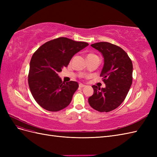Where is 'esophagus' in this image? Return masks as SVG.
I'll return each instance as SVG.
<instances>
[{
    "instance_id": "34e87169",
    "label": "esophagus",
    "mask_w": 157,
    "mask_h": 157,
    "mask_svg": "<svg viewBox=\"0 0 157 157\" xmlns=\"http://www.w3.org/2000/svg\"><path fill=\"white\" fill-rule=\"evenodd\" d=\"M86 86V85L85 84H79V87H80V88H84V87H85Z\"/></svg>"
}]
</instances>
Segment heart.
Instances as JSON below:
<instances>
[{"label":"heart","instance_id":"heart-1","mask_svg":"<svg viewBox=\"0 0 157 157\" xmlns=\"http://www.w3.org/2000/svg\"><path fill=\"white\" fill-rule=\"evenodd\" d=\"M92 55H94V54H88V56H92Z\"/></svg>","mask_w":157,"mask_h":157}]
</instances>
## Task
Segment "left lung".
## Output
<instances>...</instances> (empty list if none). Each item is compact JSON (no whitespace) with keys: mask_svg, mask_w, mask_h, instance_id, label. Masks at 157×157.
<instances>
[{"mask_svg":"<svg viewBox=\"0 0 157 157\" xmlns=\"http://www.w3.org/2000/svg\"><path fill=\"white\" fill-rule=\"evenodd\" d=\"M91 46L101 52L103 58L100 76L105 87L93 85L94 94L88 98V103L98 111H111L121 105L129 92L132 83V62L124 50L109 42H97Z\"/></svg>","mask_w":157,"mask_h":157,"instance_id":"8db88e82","label":"left lung"}]
</instances>
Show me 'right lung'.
<instances>
[{"label": "right lung", "mask_w": 157, "mask_h": 157, "mask_svg": "<svg viewBox=\"0 0 157 157\" xmlns=\"http://www.w3.org/2000/svg\"><path fill=\"white\" fill-rule=\"evenodd\" d=\"M87 46V42L60 37L46 42L33 54L28 83L40 107L49 111H58L69 105L78 84L62 82L58 73L67 67L75 54Z\"/></svg>", "instance_id": "right-lung-1"}]
</instances>
